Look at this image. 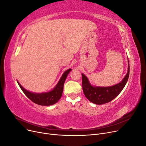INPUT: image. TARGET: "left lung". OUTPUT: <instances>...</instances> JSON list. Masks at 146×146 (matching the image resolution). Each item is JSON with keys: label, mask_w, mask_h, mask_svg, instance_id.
Instances as JSON below:
<instances>
[{"label": "left lung", "mask_w": 146, "mask_h": 146, "mask_svg": "<svg viewBox=\"0 0 146 146\" xmlns=\"http://www.w3.org/2000/svg\"><path fill=\"white\" fill-rule=\"evenodd\" d=\"M128 71L123 80L119 84L109 87L93 86L91 85L87 77L82 74V89L86 98L91 102L96 105H102L110 102L115 99L126 85L130 72L129 62Z\"/></svg>", "instance_id": "1"}]
</instances>
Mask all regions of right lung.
I'll return each mask as SVG.
<instances>
[{"instance_id": "add662e5", "label": "right lung", "mask_w": 146, "mask_h": 146, "mask_svg": "<svg viewBox=\"0 0 146 146\" xmlns=\"http://www.w3.org/2000/svg\"><path fill=\"white\" fill-rule=\"evenodd\" d=\"M71 71V69H69L65 71L61 77L58 84L55 86L52 91L46 93H33L29 92L22 86L19 82L17 83L20 87L21 89L27 96V97L30 99L32 102L42 106H50L57 103L61 98L64 88V84L67 75Z\"/></svg>"}]
</instances>
